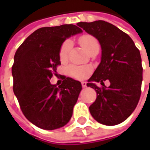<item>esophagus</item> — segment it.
<instances>
[{
    "instance_id": "obj_1",
    "label": "esophagus",
    "mask_w": 150,
    "mask_h": 150,
    "mask_svg": "<svg viewBox=\"0 0 150 150\" xmlns=\"http://www.w3.org/2000/svg\"><path fill=\"white\" fill-rule=\"evenodd\" d=\"M82 88H86V82H82Z\"/></svg>"
}]
</instances>
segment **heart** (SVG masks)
<instances>
[{
    "label": "heart",
    "instance_id": "1",
    "mask_svg": "<svg viewBox=\"0 0 150 150\" xmlns=\"http://www.w3.org/2000/svg\"><path fill=\"white\" fill-rule=\"evenodd\" d=\"M79 43L82 47L86 50L88 53H90L92 50H93L96 48L100 47L99 41L95 36H92L90 34H84L82 36H80ZM72 43L71 41L68 40H65L62 43V45L60 47L59 50V57L61 61H65L68 57V54L70 52ZM89 69L86 67H79L75 65H70L68 68V74L71 77L78 79H82L86 77Z\"/></svg>",
    "mask_w": 150,
    "mask_h": 150
}]
</instances>
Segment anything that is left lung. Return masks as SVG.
<instances>
[{"label": "left lung", "instance_id": "1", "mask_svg": "<svg viewBox=\"0 0 150 150\" xmlns=\"http://www.w3.org/2000/svg\"><path fill=\"white\" fill-rule=\"evenodd\" d=\"M77 25L95 36L102 49L101 62L88 83L96 92L95 102L89 107L94 119L105 125H116L130 116L141 96L142 59L139 50L130 36L109 22L99 20ZM106 80L111 85L105 86Z\"/></svg>", "mask_w": 150, "mask_h": 150}]
</instances>
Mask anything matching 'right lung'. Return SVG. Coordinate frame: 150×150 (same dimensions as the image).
I'll return each mask as SVG.
<instances>
[{
    "label": "right lung",
    "mask_w": 150,
    "mask_h": 150,
    "mask_svg": "<svg viewBox=\"0 0 150 150\" xmlns=\"http://www.w3.org/2000/svg\"><path fill=\"white\" fill-rule=\"evenodd\" d=\"M75 25L43 27L25 39L18 48L11 68L13 91L25 117L45 130L63 127L72 116L82 85L64 78L61 86L51 85L61 64L59 50L69 36L82 33Z\"/></svg>",
    "instance_id": "add662e5"
}]
</instances>
